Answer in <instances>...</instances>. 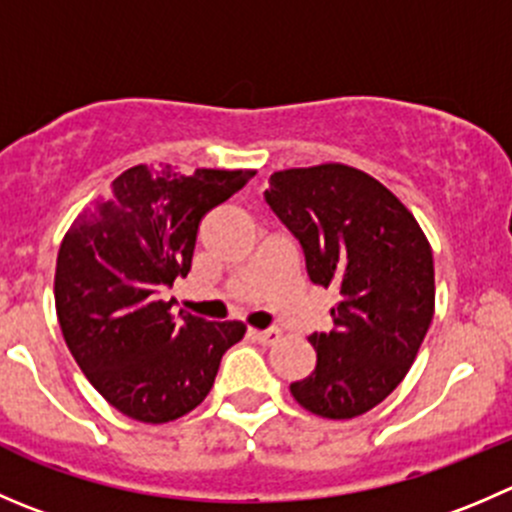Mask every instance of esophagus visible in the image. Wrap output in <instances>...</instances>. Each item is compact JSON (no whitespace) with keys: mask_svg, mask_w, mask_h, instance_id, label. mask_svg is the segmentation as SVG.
Returning a JSON list of instances; mask_svg holds the SVG:
<instances>
[{"mask_svg":"<svg viewBox=\"0 0 512 512\" xmlns=\"http://www.w3.org/2000/svg\"><path fill=\"white\" fill-rule=\"evenodd\" d=\"M250 335L255 337L257 342H262V345H270V342L280 340V335H282V332L277 330V327H267V330H252Z\"/></svg>","mask_w":512,"mask_h":512,"instance_id":"obj_1","label":"esophagus"}]
</instances>
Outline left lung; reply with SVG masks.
Segmentation results:
<instances>
[{
	"instance_id": "8db88e82",
	"label": "left lung",
	"mask_w": 512,
	"mask_h": 512,
	"mask_svg": "<svg viewBox=\"0 0 512 512\" xmlns=\"http://www.w3.org/2000/svg\"><path fill=\"white\" fill-rule=\"evenodd\" d=\"M265 202L300 242L312 285L340 295L332 330L307 337L317 365L292 398L320 418H357L398 388L423 345L433 250L403 202L355 167L275 172Z\"/></svg>"
}]
</instances>
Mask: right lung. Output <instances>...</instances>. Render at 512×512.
<instances>
[{
  "label": "right lung",
  "mask_w": 512,
  "mask_h": 512,
  "mask_svg": "<svg viewBox=\"0 0 512 512\" xmlns=\"http://www.w3.org/2000/svg\"><path fill=\"white\" fill-rule=\"evenodd\" d=\"M255 177L250 170L137 165L64 235L54 302L69 352L112 408L140 423H170L210 393L242 322L175 315L165 300L187 277L197 227Z\"/></svg>",
  "instance_id": "1"
}]
</instances>
